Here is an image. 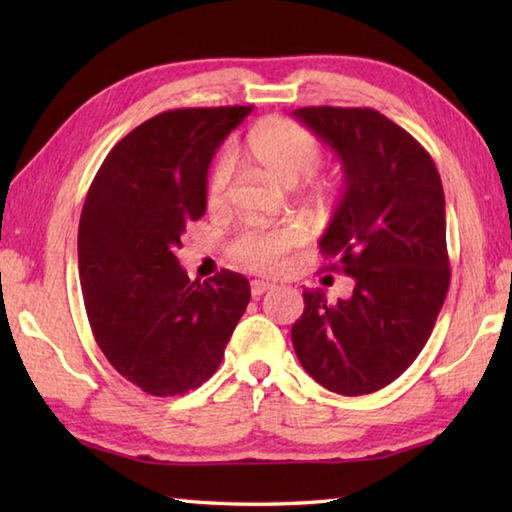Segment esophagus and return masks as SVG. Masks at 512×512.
<instances>
[{"mask_svg":"<svg viewBox=\"0 0 512 512\" xmlns=\"http://www.w3.org/2000/svg\"><path fill=\"white\" fill-rule=\"evenodd\" d=\"M275 284L273 281H264V279H253L250 281V292H253V297H262L264 292H268Z\"/></svg>","mask_w":512,"mask_h":512,"instance_id":"1","label":"esophagus"}]
</instances>
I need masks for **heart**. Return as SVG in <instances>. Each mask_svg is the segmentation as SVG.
<instances>
[{"mask_svg": "<svg viewBox=\"0 0 512 512\" xmlns=\"http://www.w3.org/2000/svg\"><path fill=\"white\" fill-rule=\"evenodd\" d=\"M248 154L257 162V167L270 178L295 187L306 180L317 169L321 158V143L310 129L288 121V118H273L257 125L248 134ZM235 178V151L224 147L211 169L209 184H206V200L213 209L226 204L231 184ZM328 187L323 182L319 189ZM301 244V231L295 226L279 228H248L231 246V253L239 262L253 268H275L284 255Z\"/></svg>", "mask_w": 512, "mask_h": 512, "instance_id": "heart-1", "label": "heart"}]
</instances>
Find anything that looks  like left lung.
Listing matches in <instances>:
<instances>
[{
	"label": "left lung",
	"instance_id": "8db88e82",
	"mask_svg": "<svg viewBox=\"0 0 512 512\" xmlns=\"http://www.w3.org/2000/svg\"><path fill=\"white\" fill-rule=\"evenodd\" d=\"M292 114L343 165V195L319 246L354 279L352 297L336 303L321 288L303 290L306 308L292 325V345L325 389L372 394L416 361L447 297L440 173L416 138L369 107Z\"/></svg>",
	"mask_w": 512,
	"mask_h": 512
}]
</instances>
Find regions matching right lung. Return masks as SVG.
Here are the masks:
<instances>
[{
    "instance_id": "add662e5",
    "label": "right lung",
    "mask_w": 512,
    "mask_h": 512,
    "mask_svg": "<svg viewBox=\"0 0 512 512\" xmlns=\"http://www.w3.org/2000/svg\"><path fill=\"white\" fill-rule=\"evenodd\" d=\"M253 107H189L149 118L96 173L79 222V277L94 339L151 396L187 394L224 358L250 301L244 275L191 281L178 262L206 211V173Z\"/></svg>"
}]
</instances>
